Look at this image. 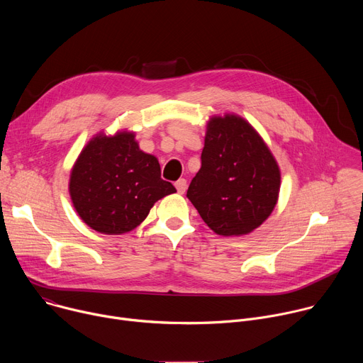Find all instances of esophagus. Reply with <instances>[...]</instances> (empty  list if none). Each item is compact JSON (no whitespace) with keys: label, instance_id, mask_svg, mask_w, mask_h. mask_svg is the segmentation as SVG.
<instances>
[{"label":"esophagus","instance_id":"esophagus-1","mask_svg":"<svg viewBox=\"0 0 363 363\" xmlns=\"http://www.w3.org/2000/svg\"><path fill=\"white\" fill-rule=\"evenodd\" d=\"M175 186H177V189H178L179 194H184V192L186 191V179H184V178L178 179V181L175 182Z\"/></svg>","mask_w":363,"mask_h":363}]
</instances>
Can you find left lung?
Instances as JSON below:
<instances>
[{
  "instance_id": "1",
  "label": "left lung",
  "mask_w": 363,
  "mask_h": 363,
  "mask_svg": "<svg viewBox=\"0 0 363 363\" xmlns=\"http://www.w3.org/2000/svg\"><path fill=\"white\" fill-rule=\"evenodd\" d=\"M281 172L252 125L235 113L206 122L201 169L186 196L216 234L240 237L260 227L279 201Z\"/></svg>"
}]
</instances>
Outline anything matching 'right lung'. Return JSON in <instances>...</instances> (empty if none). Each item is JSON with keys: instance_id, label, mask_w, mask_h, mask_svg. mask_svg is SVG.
<instances>
[{"instance_id": "obj_1", "label": "right lung", "mask_w": 363, "mask_h": 363, "mask_svg": "<svg viewBox=\"0 0 363 363\" xmlns=\"http://www.w3.org/2000/svg\"><path fill=\"white\" fill-rule=\"evenodd\" d=\"M132 130L96 133L70 171L69 194L91 230L121 235L135 230L155 202L177 192L161 178L158 158L140 150Z\"/></svg>"}]
</instances>
